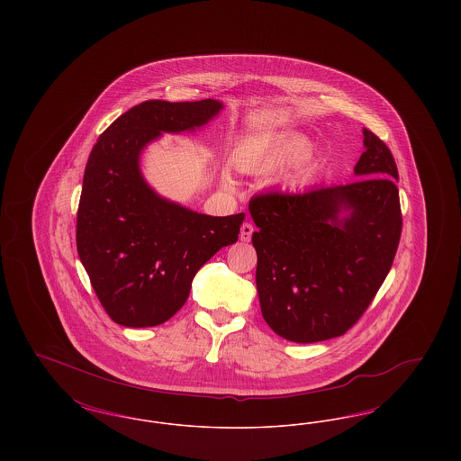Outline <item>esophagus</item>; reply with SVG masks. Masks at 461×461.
<instances>
[{
  "label": "esophagus",
  "mask_w": 461,
  "mask_h": 461,
  "mask_svg": "<svg viewBox=\"0 0 461 461\" xmlns=\"http://www.w3.org/2000/svg\"><path fill=\"white\" fill-rule=\"evenodd\" d=\"M254 224L252 222H243L240 230V240L249 241L252 239V233H254Z\"/></svg>",
  "instance_id": "obj_1"
}]
</instances>
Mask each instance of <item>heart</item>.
I'll use <instances>...</instances> for the list:
<instances>
[{
  "label": "heart",
  "mask_w": 461,
  "mask_h": 461,
  "mask_svg": "<svg viewBox=\"0 0 461 461\" xmlns=\"http://www.w3.org/2000/svg\"><path fill=\"white\" fill-rule=\"evenodd\" d=\"M309 154V143L304 138H286L267 147H250L237 155V164L249 173H266L286 164L303 160Z\"/></svg>",
  "instance_id": "heart-1"
}]
</instances>
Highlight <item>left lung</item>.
<instances>
[{"label":"left lung","instance_id":"left-lung-1","mask_svg":"<svg viewBox=\"0 0 461 461\" xmlns=\"http://www.w3.org/2000/svg\"><path fill=\"white\" fill-rule=\"evenodd\" d=\"M363 134L366 150L354 167L359 179L250 198L261 311L286 340L311 344L344 335L394 263L402 230L397 166L375 132ZM342 208L352 212L339 221Z\"/></svg>","mask_w":461,"mask_h":461}]
</instances>
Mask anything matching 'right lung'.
<instances>
[{
	"label": "right lung",
	"mask_w": 461,
	"mask_h": 461,
	"mask_svg": "<svg viewBox=\"0 0 461 461\" xmlns=\"http://www.w3.org/2000/svg\"><path fill=\"white\" fill-rule=\"evenodd\" d=\"M218 100H147L119 115L95 143L83 177L76 243L112 321L155 327L183 307L198 269L239 240L245 214L212 218L155 195L138 158L162 131L205 124Z\"/></svg>",
	"instance_id": "add662e5"
}]
</instances>
